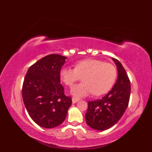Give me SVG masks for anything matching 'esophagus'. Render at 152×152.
<instances>
[{
	"label": "esophagus",
	"mask_w": 152,
	"mask_h": 152,
	"mask_svg": "<svg viewBox=\"0 0 152 152\" xmlns=\"http://www.w3.org/2000/svg\"><path fill=\"white\" fill-rule=\"evenodd\" d=\"M79 101H80V99H78V98L72 97V101L73 104H74V103H76V102H78Z\"/></svg>",
	"instance_id": "obj_1"
}]
</instances>
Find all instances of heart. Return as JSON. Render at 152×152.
Returning <instances> with one entry per match:
<instances>
[{
    "label": "heart",
    "instance_id": "b5f03b06",
    "mask_svg": "<svg viewBox=\"0 0 152 152\" xmlns=\"http://www.w3.org/2000/svg\"><path fill=\"white\" fill-rule=\"evenodd\" d=\"M117 71L114 65L104 61L86 59L78 61L75 69L66 66L61 69L60 77L66 86H72L80 76H83L82 83L72 87L71 93L77 97H84L93 92L95 95L107 93L114 85Z\"/></svg>",
    "mask_w": 152,
    "mask_h": 152
}]
</instances>
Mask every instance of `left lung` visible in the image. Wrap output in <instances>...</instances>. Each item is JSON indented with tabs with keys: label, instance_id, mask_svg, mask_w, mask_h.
<instances>
[{
	"label": "left lung",
	"instance_id": "1",
	"mask_svg": "<svg viewBox=\"0 0 152 152\" xmlns=\"http://www.w3.org/2000/svg\"><path fill=\"white\" fill-rule=\"evenodd\" d=\"M118 70V78L110 91L101 99L88 102L86 121L90 127L104 131L114 126L127 109L131 94V83L121 63L112 58Z\"/></svg>",
	"mask_w": 152,
	"mask_h": 152
}]
</instances>
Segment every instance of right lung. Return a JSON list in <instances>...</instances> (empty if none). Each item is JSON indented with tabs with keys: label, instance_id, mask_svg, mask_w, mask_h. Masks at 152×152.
Returning <instances> with one entry per match:
<instances>
[{
	"label": "right lung",
	"instance_id": "obj_1",
	"mask_svg": "<svg viewBox=\"0 0 152 152\" xmlns=\"http://www.w3.org/2000/svg\"><path fill=\"white\" fill-rule=\"evenodd\" d=\"M66 57L50 54L28 69L24 78L22 96L28 115L39 126L50 129L64 121L72 104L61 84L60 71Z\"/></svg>",
	"mask_w": 152,
	"mask_h": 152
}]
</instances>
